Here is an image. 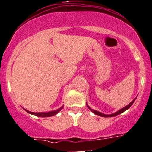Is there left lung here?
I'll use <instances>...</instances> for the list:
<instances>
[{
    "instance_id": "obj_1",
    "label": "left lung",
    "mask_w": 152,
    "mask_h": 152,
    "mask_svg": "<svg viewBox=\"0 0 152 152\" xmlns=\"http://www.w3.org/2000/svg\"><path fill=\"white\" fill-rule=\"evenodd\" d=\"M136 99H137V97H136V98L134 99V100L132 101V102H131L129 104H128V105L125 106L124 108H123V109H121V110H118V111H116V113H114V114H109V115H108V114H102V113L99 112V111H95V110H94V109H91V108L89 107V106H88V105H87V104H86V106H87V107H88V109H89L91 110V111H92V112L94 113V114H95L98 115V116H103V117H113V116H117V115H118V114H121V113H123L124 111H126V110H127L128 109H129V108L131 107V106H132V104H133V103L134 102V101L136 100Z\"/></svg>"
}]
</instances>
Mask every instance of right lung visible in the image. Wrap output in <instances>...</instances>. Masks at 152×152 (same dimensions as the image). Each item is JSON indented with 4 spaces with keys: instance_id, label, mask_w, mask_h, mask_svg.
I'll return each mask as SVG.
<instances>
[{
    "instance_id": "add662e5",
    "label": "right lung",
    "mask_w": 152,
    "mask_h": 152,
    "mask_svg": "<svg viewBox=\"0 0 152 152\" xmlns=\"http://www.w3.org/2000/svg\"><path fill=\"white\" fill-rule=\"evenodd\" d=\"M63 107H64V106H61V108H59L57 110H55V111H49V112H39V113H34V112H31V111H28V110H26V111H27L28 113H29V114H33V115H35V116H40V117H48V116H54V115H56V114H58L59 111H61L63 109Z\"/></svg>"
}]
</instances>
